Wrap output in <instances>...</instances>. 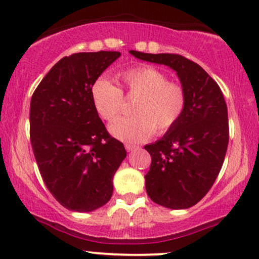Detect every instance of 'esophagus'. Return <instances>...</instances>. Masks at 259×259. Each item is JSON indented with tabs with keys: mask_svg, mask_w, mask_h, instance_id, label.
<instances>
[{
	"mask_svg": "<svg viewBox=\"0 0 259 259\" xmlns=\"http://www.w3.org/2000/svg\"><path fill=\"white\" fill-rule=\"evenodd\" d=\"M138 148V146H135V145H132V144H125V150L127 152H130V151H134Z\"/></svg>",
	"mask_w": 259,
	"mask_h": 259,
	"instance_id": "1",
	"label": "esophagus"
}]
</instances>
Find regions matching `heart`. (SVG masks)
I'll use <instances>...</instances> for the list:
<instances>
[{
    "label": "heart",
    "instance_id": "1",
    "mask_svg": "<svg viewBox=\"0 0 259 259\" xmlns=\"http://www.w3.org/2000/svg\"><path fill=\"white\" fill-rule=\"evenodd\" d=\"M119 88L99 78L91 86L95 111L103 120L112 121L120 114L124 97L135 99L132 117L113 121L109 132L125 142H142L173 129L185 113L187 94L178 81L168 80L165 73L152 65H139L118 75Z\"/></svg>",
    "mask_w": 259,
    "mask_h": 259
}]
</instances>
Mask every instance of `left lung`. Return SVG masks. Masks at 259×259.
I'll use <instances>...</instances> for the list:
<instances>
[{
  "label": "left lung",
  "mask_w": 259,
  "mask_h": 259,
  "mask_svg": "<svg viewBox=\"0 0 259 259\" xmlns=\"http://www.w3.org/2000/svg\"><path fill=\"white\" fill-rule=\"evenodd\" d=\"M130 53L170 67L187 94L185 113L177 125L145 146L152 159L145 175L148 197L171 209L195 206L214 184L228 150V108L223 92L203 68L184 56Z\"/></svg>",
  "instance_id": "left-lung-1"
}]
</instances>
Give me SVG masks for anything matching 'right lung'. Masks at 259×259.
<instances>
[{
  "mask_svg": "<svg viewBox=\"0 0 259 259\" xmlns=\"http://www.w3.org/2000/svg\"><path fill=\"white\" fill-rule=\"evenodd\" d=\"M117 51L63 57L41 80L30 102V141L38 170L62 206L91 212L111 200L113 177L126 157L95 111L91 86Z\"/></svg>",
  "mask_w": 259,
  "mask_h": 259,
  "instance_id": "obj_1",
  "label": "right lung"
}]
</instances>
